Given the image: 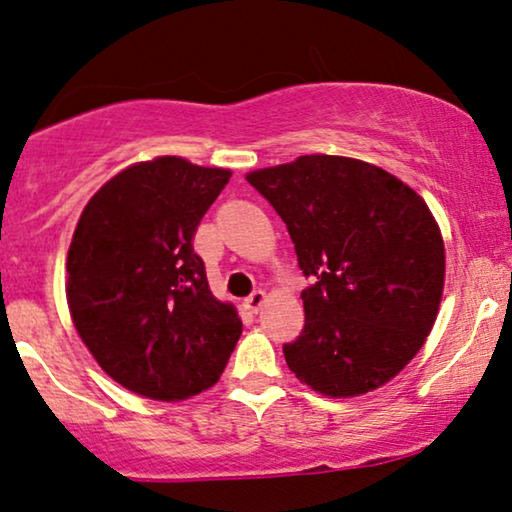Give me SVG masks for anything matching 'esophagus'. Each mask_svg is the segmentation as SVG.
I'll list each match as a JSON object with an SVG mask.
<instances>
[{
	"mask_svg": "<svg viewBox=\"0 0 512 512\" xmlns=\"http://www.w3.org/2000/svg\"><path fill=\"white\" fill-rule=\"evenodd\" d=\"M264 302H267V293H264V290H255V293L245 300V307H248L252 314H257L264 307Z\"/></svg>",
	"mask_w": 512,
	"mask_h": 512,
	"instance_id": "1",
	"label": "esophagus"
}]
</instances>
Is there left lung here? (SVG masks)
Listing matches in <instances>:
<instances>
[{"mask_svg": "<svg viewBox=\"0 0 512 512\" xmlns=\"http://www.w3.org/2000/svg\"><path fill=\"white\" fill-rule=\"evenodd\" d=\"M245 179L286 222L314 281L300 338L283 345L290 371L335 399L390 383L425 345L444 293V238L428 203L345 155H300Z\"/></svg>", "mask_w": 512, "mask_h": 512, "instance_id": "left-lung-1", "label": "left lung"}]
</instances>
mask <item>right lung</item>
<instances>
[{"mask_svg":"<svg viewBox=\"0 0 512 512\" xmlns=\"http://www.w3.org/2000/svg\"><path fill=\"white\" fill-rule=\"evenodd\" d=\"M231 170L179 155L134 163L84 205L66 262L75 331L115 383L181 401L224 373L243 323L208 286L193 234Z\"/></svg>","mask_w":512,"mask_h":512,"instance_id":"obj_1","label":"right lung"}]
</instances>
